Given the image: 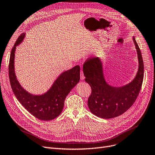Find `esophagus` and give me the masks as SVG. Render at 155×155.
Segmentation results:
<instances>
[{
	"mask_svg": "<svg viewBox=\"0 0 155 155\" xmlns=\"http://www.w3.org/2000/svg\"><path fill=\"white\" fill-rule=\"evenodd\" d=\"M80 79H81V80H84L85 79V77H84L82 70L80 71Z\"/></svg>",
	"mask_w": 155,
	"mask_h": 155,
	"instance_id": "34e87169",
	"label": "esophagus"
}]
</instances>
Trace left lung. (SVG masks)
Wrapping results in <instances>:
<instances>
[{"instance_id":"1","label":"left lung","mask_w":155,"mask_h":155,"mask_svg":"<svg viewBox=\"0 0 155 155\" xmlns=\"http://www.w3.org/2000/svg\"><path fill=\"white\" fill-rule=\"evenodd\" d=\"M137 53L139 68L131 82L122 87H113L104 77L102 61L99 58H88L83 66L85 82L92 89L88 107L92 113L102 118H112L122 115L136 101L144 78V64L141 52L133 37Z\"/></svg>"}]
</instances>
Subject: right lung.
Segmentation results:
<instances>
[{
  "label": "right lung",
  "mask_w": 155,
  "mask_h": 155,
  "mask_svg": "<svg viewBox=\"0 0 155 155\" xmlns=\"http://www.w3.org/2000/svg\"><path fill=\"white\" fill-rule=\"evenodd\" d=\"M25 36L23 33L17 39L10 56L9 76L11 88L18 101L37 118L49 121L61 113L67 95L80 80V66L63 72L53 83L48 92L42 95H33L25 90L15 75V56L16 46L21 44Z\"/></svg>",
  "instance_id": "add662e5"
}]
</instances>
